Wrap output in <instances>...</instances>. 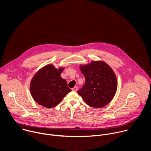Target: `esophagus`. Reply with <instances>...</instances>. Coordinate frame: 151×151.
I'll return each instance as SVG.
<instances>
[{
	"mask_svg": "<svg viewBox=\"0 0 151 151\" xmlns=\"http://www.w3.org/2000/svg\"><path fill=\"white\" fill-rule=\"evenodd\" d=\"M72 90V91H77L78 88H77L76 87H74Z\"/></svg>",
	"mask_w": 151,
	"mask_h": 151,
	"instance_id": "1",
	"label": "esophagus"
}]
</instances>
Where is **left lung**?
I'll list each match as a JSON object with an SVG mask.
<instances>
[{
    "label": "left lung",
    "mask_w": 151,
    "mask_h": 151,
    "mask_svg": "<svg viewBox=\"0 0 151 151\" xmlns=\"http://www.w3.org/2000/svg\"><path fill=\"white\" fill-rule=\"evenodd\" d=\"M79 69L85 78V83L78 91L85 102L93 107H103L114 97L118 87L116 75L103 61H93L80 64Z\"/></svg>",
    "instance_id": "8db88e82"
}]
</instances>
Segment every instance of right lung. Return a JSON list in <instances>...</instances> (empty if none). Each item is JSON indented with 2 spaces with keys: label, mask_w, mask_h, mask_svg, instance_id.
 <instances>
[{
  "label": "right lung",
  "mask_w": 151,
  "mask_h": 151,
  "mask_svg": "<svg viewBox=\"0 0 151 151\" xmlns=\"http://www.w3.org/2000/svg\"><path fill=\"white\" fill-rule=\"evenodd\" d=\"M64 69V67L57 69L52 64H48L35 74L30 83V90L37 103L52 108L72 91L68 87L66 81L60 76Z\"/></svg>",
  "instance_id": "obj_1"
}]
</instances>
